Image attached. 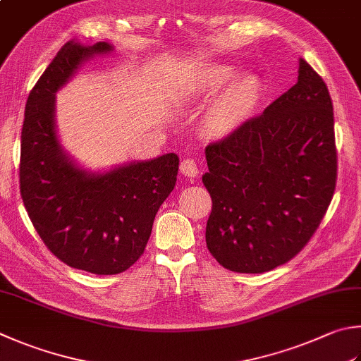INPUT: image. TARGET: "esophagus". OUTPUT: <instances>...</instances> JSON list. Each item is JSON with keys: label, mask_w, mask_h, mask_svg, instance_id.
Returning a JSON list of instances; mask_svg holds the SVG:
<instances>
[{"label": "esophagus", "mask_w": 361, "mask_h": 361, "mask_svg": "<svg viewBox=\"0 0 361 361\" xmlns=\"http://www.w3.org/2000/svg\"><path fill=\"white\" fill-rule=\"evenodd\" d=\"M180 173L187 178H196L200 173V165L195 159H183L180 161Z\"/></svg>", "instance_id": "1"}]
</instances>
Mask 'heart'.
<instances>
[{
	"mask_svg": "<svg viewBox=\"0 0 361 361\" xmlns=\"http://www.w3.org/2000/svg\"><path fill=\"white\" fill-rule=\"evenodd\" d=\"M233 67L228 66L212 64L202 67L185 81L182 96L188 100L212 96L233 77ZM259 99L261 83L255 75L247 73L231 80L210 104L204 119L206 128L216 137L234 132L251 116Z\"/></svg>",
	"mask_w": 361,
	"mask_h": 361,
	"instance_id": "1",
	"label": "heart"
}]
</instances>
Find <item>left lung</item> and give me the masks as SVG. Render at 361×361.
<instances>
[{
    "label": "left lung",
    "mask_w": 361,
    "mask_h": 361,
    "mask_svg": "<svg viewBox=\"0 0 361 361\" xmlns=\"http://www.w3.org/2000/svg\"><path fill=\"white\" fill-rule=\"evenodd\" d=\"M212 198L206 243L220 265L262 274L295 257L321 224L336 187L333 104L305 59L298 81L206 147Z\"/></svg>",
    "instance_id": "8db88e82"
}]
</instances>
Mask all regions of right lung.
I'll use <instances>...</instances> for the list:
<instances>
[{
  "label": "right lung",
  "mask_w": 361,
  "mask_h": 361,
  "mask_svg": "<svg viewBox=\"0 0 361 361\" xmlns=\"http://www.w3.org/2000/svg\"><path fill=\"white\" fill-rule=\"evenodd\" d=\"M106 42L61 47L30 92L20 145V195L45 247L69 267L96 275L126 271L145 253L154 219L173 192L176 154L130 163L105 174L80 169L54 132V92Z\"/></svg>",
  "instance_id": "obj_1"
}]
</instances>
